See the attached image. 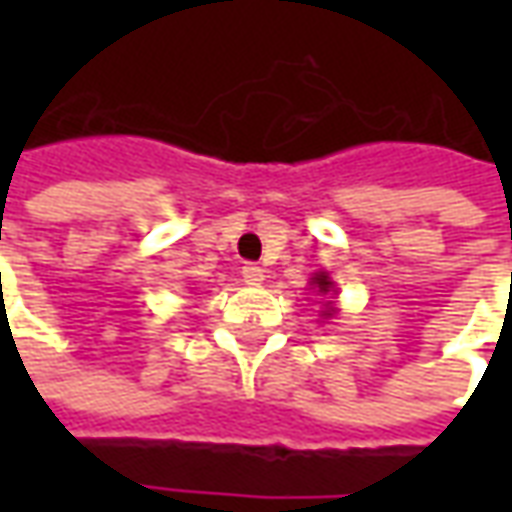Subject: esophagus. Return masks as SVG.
Segmentation results:
<instances>
[{
	"label": "esophagus",
	"instance_id": "1",
	"mask_svg": "<svg viewBox=\"0 0 512 512\" xmlns=\"http://www.w3.org/2000/svg\"><path fill=\"white\" fill-rule=\"evenodd\" d=\"M241 274H244V282H249V285H260L263 277H266V271L257 266V263H246V266L241 268Z\"/></svg>",
	"mask_w": 512,
	"mask_h": 512
}]
</instances>
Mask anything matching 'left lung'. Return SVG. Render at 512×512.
I'll use <instances>...</instances> for the list:
<instances>
[{"instance_id":"obj_1","label":"left lung","mask_w":512,"mask_h":512,"mask_svg":"<svg viewBox=\"0 0 512 512\" xmlns=\"http://www.w3.org/2000/svg\"><path fill=\"white\" fill-rule=\"evenodd\" d=\"M312 285L321 290V293H326V290L332 288V282H329V277H326V274H318V277L312 279ZM329 304H332V301H329Z\"/></svg>"}]
</instances>
